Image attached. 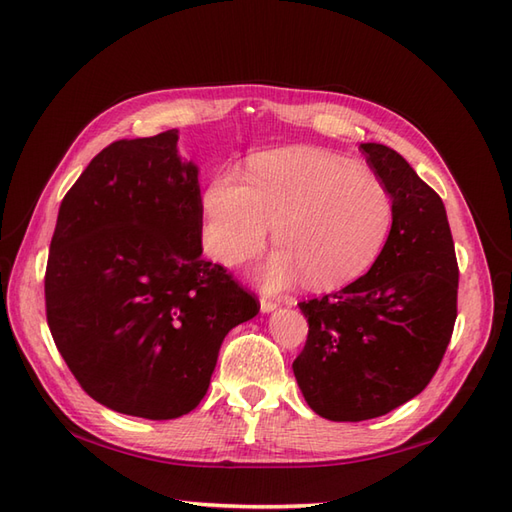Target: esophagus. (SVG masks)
I'll use <instances>...</instances> for the list:
<instances>
[{"label":"esophagus","mask_w":512,"mask_h":512,"mask_svg":"<svg viewBox=\"0 0 512 512\" xmlns=\"http://www.w3.org/2000/svg\"><path fill=\"white\" fill-rule=\"evenodd\" d=\"M259 307H261V312H264V314H270V312H275V310H277V307H279V301H275V299H261Z\"/></svg>","instance_id":"34e87169"}]
</instances>
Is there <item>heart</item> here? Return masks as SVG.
Wrapping results in <instances>:
<instances>
[{"label":"heart","mask_w":512,"mask_h":512,"mask_svg":"<svg viewBox=\"0 0 512 512\" xmlns=\"http://www.w3.org/2000/svg\"><path fill=\"white\" fill-rule=\"evenodd\" d=\"M392 198L382 178L316 148L257 154L246 183L224 172L202 194V240L222 266L255 257L272 227L279 246L259 270L268 290L305 277L334 290L373 266L392 227Z\"/></svg>","instance_id":"heart-1"}]
</instances>
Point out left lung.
Returning <instances> with one entry per match:
<instances>
[{"mask_svg":"<svg viewBox=\"0 0 512 512\" xmlns=\"http://www.w3.org/2000/svg\"><path fill=\"white\" fill-rule=\"evenodd\" d=\"M388 187L392 227L364 277L299 303L307 318L294 377L329 421L382 417L417 397L441 366L458 303V261L441 196L399 152L362 144Z\"/></svg>","mask_w":512,"mask_h":512,"instance_id":"obj_1","label":"left lung"}]
</instances>
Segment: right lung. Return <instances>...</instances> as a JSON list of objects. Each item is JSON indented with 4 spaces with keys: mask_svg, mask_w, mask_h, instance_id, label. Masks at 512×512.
I'll return each mask as SVG.
<instances>
[{
    "mask_svg": "<svg viewBox=\"0 0 512 512\" xmlns=\"http://www.w3.org/2000/svg\"><path fill=\"white\" fill-rule=\"evenodd\" d=\"M176 141L172 128L93 157L58 209L45 270L47 325L82 390L150 421L192 412L224 336L259 312L200 257L198 168Z\"/></svg>",
    "mask_w": 512,
    "mask_h": 512,
    "instance_id": "add662e5",
    "label": "right lung"
}]
</instances>
